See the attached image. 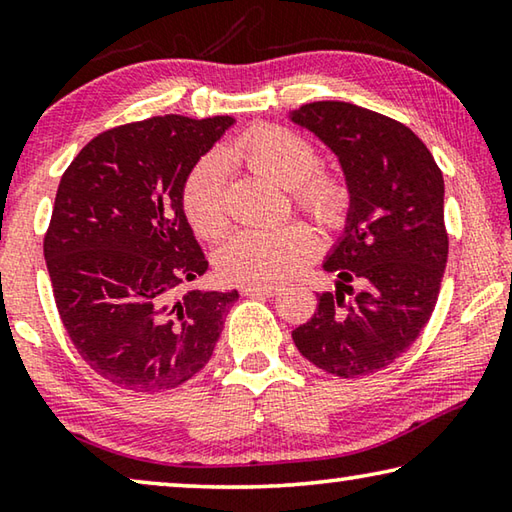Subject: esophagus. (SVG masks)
Masks as SVG:
<instances>
[{
    "instance_id": "34e87169",
    "label": "esophagus",
    "mask_w": 512,
    "mask_h": 512,
    "mask_svg": "<svg viewBox=\"0 0 512 512\" xmlns=\"http://www.w3.org/2000/svg\"><path fill=\"white\" fill-rule=\"evenodd\" d=\"M241 291H244V296H250V298H273L282 289L280 287H264V284H246V287H241Z\"/></svg>"
}]
</instances>
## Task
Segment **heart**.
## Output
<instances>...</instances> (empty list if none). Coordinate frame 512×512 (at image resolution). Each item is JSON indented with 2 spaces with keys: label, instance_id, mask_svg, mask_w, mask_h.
I'll use <instances>...</instances> for the list:
<instances>
[{
  "label": "heart",
  "instance_id": "obj_1",
  "mask_svg": "<svg viewBox=\"0 0 512 512\" xmlns=\"http://www.w3.org/2000/svg\"><path fill=\"white\" fill-rule=\"evenodd\" d=\"M223 158L244 164L257 176L293 192L300 207L316 219H336L348 203V189L339 178L316 173L318 151L307 137L280 126H255L223 149ZM183 212L201 237L221 235L228 221L223 198V162L207 155L189 171L183 185ZM314 232L300 223L275 228H246L225 241L219 271L237 284L273 287L298 275L316 255Z\"/></svg>",
  "mask_w": 512,
  "mask_h": 512
}]
</instances>
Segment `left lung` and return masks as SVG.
Masks as SVG:
<instances>
[{
	"mask_svg": "<svg viewBox=\"0 0 512 512\" xmlns=\"http://www.w3.org/2000/svg\"><path fill=\"white\" fill-rule=\"evenodd\" d=\"M289 119L339 158L350 194L323 262L336 291L318 293L293 343L336 377L370 375L411 348L436 307L449 250L443 173L411 128L354 103L314 101ZM352 283L360 293L345 303Z\"/></svg>",
	"mask_w": 512,
	"mask_h": 512,
	"instance_id": "1",
	"label": "left lung"
}]
</instances>
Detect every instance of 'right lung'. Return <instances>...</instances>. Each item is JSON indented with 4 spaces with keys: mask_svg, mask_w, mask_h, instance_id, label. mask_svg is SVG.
<instances>
[{
    "mask_svg": "<svg viewBox=\"0 0 512 512\" xmlns=\"http://www.w3.org/2000/svg\"><path fill=\"white\" fill-rule=\"evenodd\" d=\"M232 124L164 115L110 128L60 178L45 235L58 314L83 361L128 391L192 379L239 298L183 291L207 271L183 212L185 178Z\"/></svg>",
    "mask_w": 512,
    "mask_h": 512,
    "instance_id": "right-lung-1",
    "label": "right lung"
}]
</instances>
